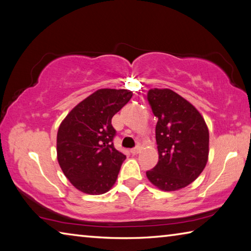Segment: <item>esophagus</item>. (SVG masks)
<instances>
[{"label": "esophagus", "instance_id": "1", "mask_svg": "<svg viewBox=\"0 0 251 251\" xmlns=\"http://www.w3.org/2000/svg\"><path fill=\"white\" fill-rule=\"evenodd\" d=\"M130 152H131V154H133V155L138 154V153L140 152V148H139V147H135V148H133V149H131Z\"/></svg>", "mask_w": 251, "mask_h": 251}]
</instances>
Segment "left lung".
<instances>
[{
	"label": "left lung",
	"mask_w": 251,
	"mask_h": 251,
	"mask_svg": "<svg viewBox=\"0 0 251 251\" xmlns=\"http://www.w3.org/2000/svg\"><path fill=\"white\" fill-rule=\"evenodd\" d=\"M148 101L157 118L159 162L147 176L161 190H179L195 181L207 163V126L194 105L173 90L150 89Z\"/></svg>",
	"instance_id": "1"
}]
</instances>
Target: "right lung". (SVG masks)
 <instances>
[{
    "label": "right lung",
    "instance_id": "1",
    "mask_svg": "<svg viewBox=\"0 0 251 251\" xmlns=\"http://www.w3.org/2000/svg\"><path fill=\"white\" fill-rule=\"evenodd\" d=\"M132 91L100 89L78 103L59 126L57 159L70 183L86 194L108 192L126 155L113 146L111 119L129 102Z\"/></svg>",
    "mask_w": 251,
    "mask_h": 251
}]
</instances>
